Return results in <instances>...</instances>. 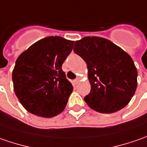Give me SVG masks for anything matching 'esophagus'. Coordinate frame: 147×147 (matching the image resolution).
<instances>
[{"label":"esophagus","instance_id":"34e87169","mask_svg":"<svg viewBox=\"0 0 147 147\" xmlns=\"http://www.w3.org/2000/svg\"><path fill=\"white\" fill-rule=\"evenodd\" d=\"M74 82H75V84H78L79 82H80V78H76L75 80H74Z\"/></svg>","mask_w":147,"mask_h":147}]
</instances>
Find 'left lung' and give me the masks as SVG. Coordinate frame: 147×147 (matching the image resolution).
Listing matches in <instances>:
<instances>
[{"label":"left lung","mask_w":147,"mask_h":147,"mask_svg":"<svg viewBox=\"0 0 147 147\" xmlns=\"http://www.w3.org/2000/svg\"><path fill=\"white\" fill-rule=\"evenodd\" d=\"M74 47L87 64L91 91L84 99L89 107L109 114L128 105L138 86V71L129 53L98 36H85Z\"/></svg>","instance_id":"8db88e82"}]
</instances>
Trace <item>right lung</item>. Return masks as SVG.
<instances>
[{"label": "right lung", "mask_w": 147, "mask_h": 147, "mask_svg": "<svg viewBox=\"0 0 147 147\" xmlns=\"http://www.w3.org/2000/svg\"><path fill=\"white\" fill-rule=\"evenodd\" d=\"M73 40L48 36L32 45L16 60L12 72L13 90L24 108L40 117L60 114L73 91L62 66Z\"/></svg>", "instance_id": "add662e5"}]
</instances>
